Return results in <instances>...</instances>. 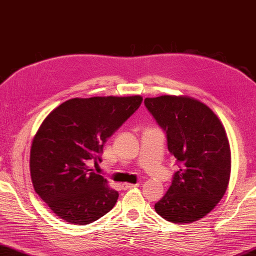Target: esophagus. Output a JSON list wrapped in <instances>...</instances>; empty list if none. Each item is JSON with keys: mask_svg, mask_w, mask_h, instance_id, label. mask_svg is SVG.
<instances>
[{"mask_svg": "<svg viewBox=\"0 0 256 256\" xmlns=\"http://www.w3.org/2000/svg\"><path fill=\"white\" fill-rule=\"evenodd\" d=\"M138 186V184H128V182H124L123 185H122V188H123V190H130L132 188H136Z\"/></svg>", "mask_w": 256, "mask_h": 256, "instance_id": "1", "label": "esophagus"}]
</instances>
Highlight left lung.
Segmentation results:
<instances>
[{"mask_svg": "<svg viewBox=\"0 0 256 256\" xmlns=\"http://www.w3.org/2000/svg\"><path fill=\"white\" fill-rule=\"evenodd\" d=\"M144 106L166 132L178 171L155 210L172 223H192L222 199L231 172L230 144L210 108L186 96L144 98Z\"/></svg>", "mask_w": 256, "mask_h": 256, "instance_id": "left-lung-1", "label": "left lung"}]
</instances>
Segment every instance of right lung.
I'll return each mask as SVG.
<instances>
[{"mask_svg": "<svg viewBox=\"0 0 256 256\" xmlns=\"http://www.w3.org/2000/svg\"><path fill=\"white\" fill-rule=\"evenodd\" d=\"M142 102L136 96L71 98L42 122L30 147L36 192L68 223L86 226L112 210L118 192L87 162H101L104 144Z\"/></svg>", "mask_w": 256, "mask_h": 256, "instance_id": "obj_1", "label": "right lung"}]
</instances>
